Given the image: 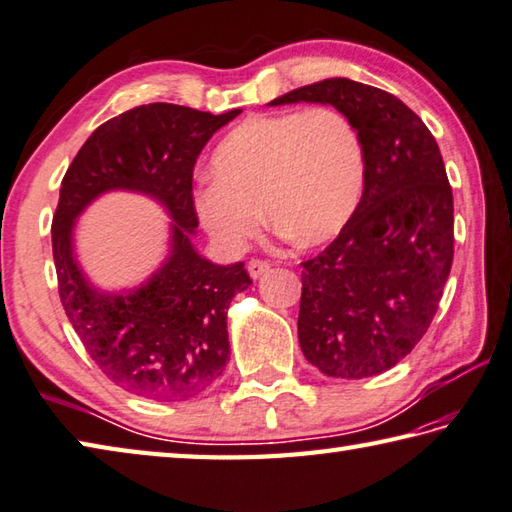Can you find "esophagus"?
Here are the masks:
<instances>
[{
    "mask_svg": "<svg viewBox=\"0 0 512 512\" xmlns=\"http://www.w3.org/2000/svg\"><path fill=\"white\" fill-rule=\"evenodd\" d=\"M246 270H248V275H250V277H253V279H259V277H262L264 273H268V270H270V264H268V262H264V259H250L248 266H246Z\"/></svg>",
    "mask_w": 512,
    "mask_h": 512,
    "instance_id": "esophagus-1",
    "label": "esophagus"
}]
</instances>
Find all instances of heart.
Masks as SVG:
<instances>
[{
    "instance_id": "b5f03b06",
    "label": "heart",
    "mask_w": 512,
    "mask_h": 512,
    "mask_svg": "<svg viewBox=\"0 0 512 512\" xmlns=\"http://www.w3.org/2000/svg\"><path fill=\"white\" fill-rule=\"evenodd\" d=\"M213 179L193 195L199 224L235 255L268 222L302 246L335 239L353 219L366 182L357 126L330 106L253 115L210 157Z\"/></svg>"
}]
</instances>
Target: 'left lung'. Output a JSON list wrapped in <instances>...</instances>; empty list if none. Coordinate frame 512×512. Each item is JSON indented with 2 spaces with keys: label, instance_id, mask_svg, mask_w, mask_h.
Wrapping results in <instances>:
<instances>
[{
  "label": "left lung",
  "instance_id": "obj_1",
  "mask_svg": "<svg viewBox=\"0 0 512 512\" xmlns=\"http://www.w3.org/2000/svg\"><path fill=\"white\" fill-rule=\"evenodd\" d=\"M299 102L342 110L366 153L353 219L302 264L299 346L328 377H373L404 359L437 313L453 266V190L435 137L402 99L330 77L268 106Z\"/></svg>",
  "mask_w": 512,
  "mask_h": 512
}]
</instances>
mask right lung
Segmentation results:
<instances>
[{
  "instance_id": "add662e5",
  "label": "right lung",
  "mask_w": 512,
  "mask_h": 512,
  "mask_svg": "<svg viewBox=\"0 0 512 512\" xmlns=\"http://www.w3.org/2000/svg\"><path fill=\"white\" fill-rule=\"evenodd\" d=\"M242 110L222 115L177 104L130 108L79 148L59 188L53 257L68 322L99 370L155 402H184L224 373L228 306L250 284L244 264H215L193 244V168L206 142ZM122 189L153 198L171 217L169 250L144 283L99 289L78 264L76 219Z\"/></svg>"
}]
</instances>
